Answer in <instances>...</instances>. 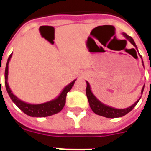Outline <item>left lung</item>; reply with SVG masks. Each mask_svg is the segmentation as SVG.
<instances>
[{"mask_svg":"<svg viewBox=\"0 0 151 151\" xmlns=\"http://www.w3.org/2000/svg\"><path fill=\"white\" fill-rule=\"evenodd\" d=\"M122 35H124V37L127 40H129L130 43L133 44V46L135 47V48H133V51L135 53L137 52H138L137 50V47L136 43L134 42V40H133V38L130 37L129 35H128L125 33H122ZM141 58H142V56ZM142 65L144 67V64H143V60H142ZM86 82V96H87V99H88L89 104H90V107L91 108V110L95 114H97L99 116H101L107 117V118H117V117H121L125 116L126 114H128L129 111H131L133 109V108L137 105V104L138 103V101L140 100V97L137 100L133 105H131L130 107L127 108H124V109H117V108H112V107H110L108 105H106L104 104H103L101 101H99L98 99L95 97V95L92 93L91 89V86L89 84V82L87 81ZM144 86L145 85L143 86L142 89V91H141V94L142 95L143 91H144Z\"/></svg>","mask_w":151,"mask_h":151,"instance_id":"1","label":"left lung"}]
</instances>
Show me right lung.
I'll return each instance as SVG.
<instances>
[{
	"label": "right lung",
	"mask_w": 151,
	"mask_h": 151,
	"mask_svg": "<svg viewBox=\"0 0 151 151\" xmlns=\"http://www.w3.org/2000/svg\"><path fill=\"white\" fill-rule=\"evenodd\" d=\"M12 54L9 56L8 60L6 63L5 71V85L6 91L8 92L9 97L12 99V101L17 105L20 110L23 111L25 114H27V116L32 117H46L49 116H52L54 114H56L60 112L62 110L65 104V99L67 93L72 89L73 86L75 82V80H73L72 82H70L69 85H67L63 89L61 93L56 98H55L52 100H50L46 103L43 104H28L26 102L22 101L20 99H18L16 95L13 94V92L9 88V86L8 83V73H9V63L11 59ZM1 71V66H0Z\"/></svg>",
	"instance_id": "1"
}]
</instances>
